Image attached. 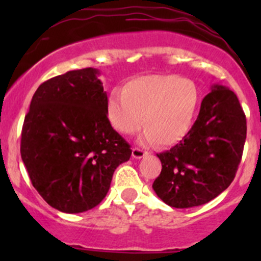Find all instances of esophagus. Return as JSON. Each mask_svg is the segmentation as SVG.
I'll use <instances>...</instances> for the list:
<instances>
[{
  "instance_id": "1",
  "label": "esophagus",
  "mask_w": 261,
  "mask_h": 261,
  "mask_svg": "<svg viewBox=\"0 0 261 261\" xmlns=\"http://www.w3.org/2000/svg\"><path fill=\"white\" fill-rule=\"evenodd\" d=\"M145 155H147V151H144V150L140 149V147H134L133 149L134 159H141V158H144Z\"/></svg>"
}]
</instances>
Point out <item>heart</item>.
Instances as JSON below:
<instances>
[{
  "label": "heart",
  "instance_id": "1",
  "mask_svg": "<svg viewBox=\"0 0 261 261\" xmlns=\"http://www.w3.org/2000/svg\"><path fill=\"white\" fill-rule=\"evenodd\" d=\"M201 93L193 81L174 74H150L127 81L122 92L112 91L106 111L117 131L131 135L145 126L146 143L159 140L174 145L183 140L193 126Z\"/></svg>",
  "mask_w": 261,
  "mask_h": 261
}]
</instances>
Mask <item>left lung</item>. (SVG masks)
<instances>
[{"instance_id": "8db88e82", "label": "left lung", "mask_w": 261, "mask_h": 261, "mask_svg": "<svg viewBox=\"0 0 261 261\" xmlns=\"http://www.w3.org/2000/svg\"><path fill=\"white\" fill-rule=\"evenodd\" d=\"M246 139V117L227 87L213 84L188 135L158 154L162 172L152 183L168 206L191 208L212 201L235 178Z\"/></svg>"}]
</instances>
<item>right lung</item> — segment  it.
I'll return each mask as SVG.
<instances>
[{
  "label": "right lung",
  "instance_id": "right-lung-1",
  "mask_svg": "<svg viewBox=\"0 0 261 261\" xmlns=\"http://www.w3.org/2000/svg\"><path fill=\"white\" fill-rule=\"evenodd\" d=\"M94 68L70 70L34 93L21 133V158L34 188L53 208L86 212L101 203L130 145L107 117Z\"/></svg>",
  "mask_w": 261,
  "mask_h": 261
}]
</instances>
